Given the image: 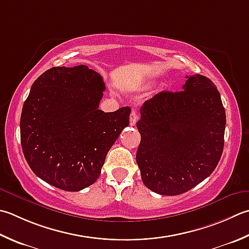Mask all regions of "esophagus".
<instances>
[{
  "label": "esophagus",
  "instance_id": "obj_1",
  "mask_svg": "<svg viewBox=\"0 0 249 249\" xmlns=\"http://www.w3.org/2000/svg\"><path fill=\"white\" fill-rule=\"evenodd\" d=\"M138 121V115H137V112L136 111H131L130 113V119H129V123L131 126L136 125V123H137Z\"/></svg>",
  "mask_w": 249,
  "mask_h": 249
}]
</instances>
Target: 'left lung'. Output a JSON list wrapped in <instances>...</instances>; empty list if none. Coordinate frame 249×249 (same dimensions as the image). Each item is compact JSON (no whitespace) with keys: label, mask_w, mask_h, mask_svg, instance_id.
Masks as SVG:
<instances>
[{"label":"left lung","mask_w":249,"mask_h":249,"mask_svg":"<svg viewBox=\"0 0 249 249\" xmlns=\"http://www.w3.org/2000/svg\"><path fill=\"white\" fill-rule=\"evenodd\" d=\"M182 90L160 91L140 108L136 162L151 191L178 196L211 175L225 144L226 111L208 77L186 76Z\"/></svg>","instance_id":"1"}]
</instances>
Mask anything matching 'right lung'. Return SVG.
I'll return each instance as SVG.
<instances>
[{
  "label": "right lung",
  "instance_id": "right-lung-1",
  "mask_svg": "<svg viewBox=\"0 0 249 249\" xmlns=\"http://www.w3.org/2000/svg\"><path fill=\"white\" fill-rule=\"evenodd\" d=\"M106 89L87 66L53 67L34 81L22 107L21 148L32 172L65 191L98 179L107 154L129 124L130 108L98 109Z\"/></svg>",
  "mask_w": 249,
  "mask_h": 249
}]
</instances>
